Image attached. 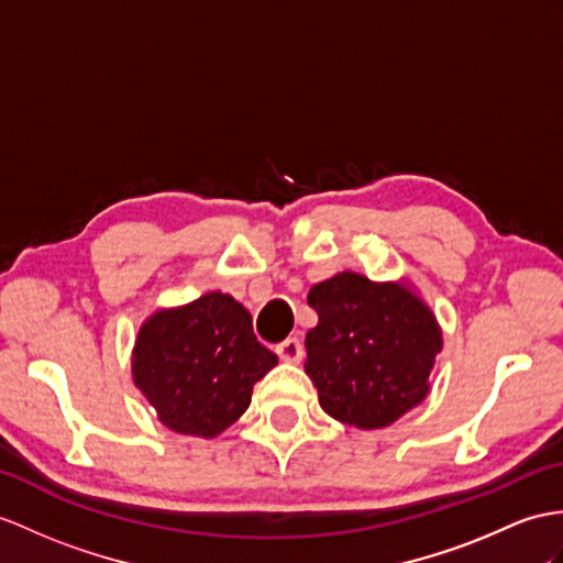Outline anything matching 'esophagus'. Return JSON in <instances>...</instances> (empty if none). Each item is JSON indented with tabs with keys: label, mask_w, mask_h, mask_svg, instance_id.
<instances>
[{
	"label": "esophagus",
	"mask_w": 563,
	"mask_h": 563,
	"mask_svg": "<svg viewBox=\"0 0 563 563\" xmlns=\"http://www.w3.org/2000/svg\"><path fill=\"white\" fill-rule=\"evenodd\" d=\"M277 355L286 363H298L300 358H303V344H300V339H296V336L284 339L282 344H277Z\"/></svg>",
	"instance_id": "1"
}]
</instances>
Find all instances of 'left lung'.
Returning <instances> with one entry per match:
<instances>
[{"label": "left lung", "instance_id": "1", "mask_svg": "<svg viewBox=\"0 0 563 563\" xmlns=\"http://www.w3.org/2000/svg\"><path fill=\"white\" fill-rule=\"evenodd\" d=\"M308 306L318 327L306 334V373L324 413L377 430L424 399L442 332L408 286L341 272L312 286Z\"/></svg>", "mask_w": 563, "mask_h": 563}]
</instances>
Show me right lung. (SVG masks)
Listing matches in <instances>:
<instances>
[{
    "label": "right lung",
    "mask_w": 563,
    "mask_h": 563,
    "mask_svg": "<svg viewBox=\"0 0 563 563\" xmlns=\"http://www.w3.org/2000/svg\"><path fill=\"white\" fill-rule=\"evenodd\" d=\"M277 365L253 318L227 294L159 310L135 339L133 382L169 430L214 437L251 406L253 385Z\"/></svg>",
    "instance_id": "1"
}]
</instances>
